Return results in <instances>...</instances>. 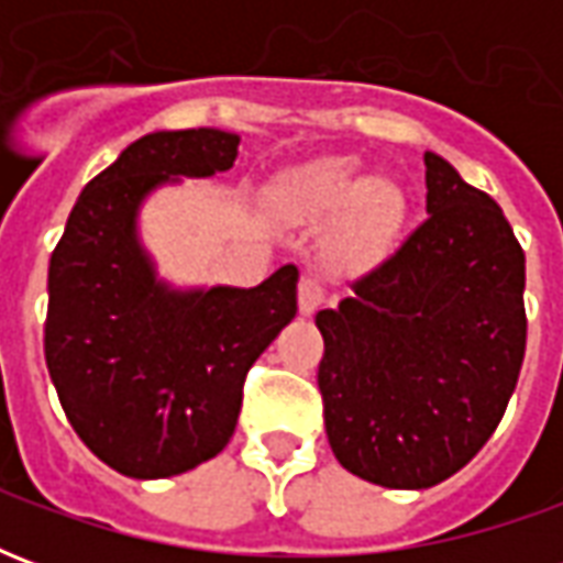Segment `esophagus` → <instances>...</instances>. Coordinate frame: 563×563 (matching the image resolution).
<instances>
[{"label": "esophagus", "mask_w": 563, "mask_h": 563, "mask_svg": "<svg viewBox=\"0 0 563 563\" xmlns=\"http://www.w3.org/2000/svg\"><path fill=\"white\" fill-rule=\"evenodd\" d=\"M325 301V286L317 280V277H301V283H298V307H301V313H313L319 305Z\"/></svg>", "instance_id": "esophagus-1"}]
</instances>
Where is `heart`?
Returning a JSON list of instances; mask_svg holds the SVG:
<instances>
[{
  "mask_svg": "<svg viewBox=\"0 0 563 563\" xmlns=\"http://www.w3.org/2000/svg\"><path fill=\"white\" fill-rule=\"evenodd\" d=\"M271 205L283 220L301 225L331 220L329 246L341 262L377 258L404 217L398 189L365 180L362 165L346 156H319L283 172L271 184Z\"/></svg>",
  "mask_w": 563,
  "mask_h": 563,
  "instance_id": "heart-1",
  "label": "heart"
}]
</instances>
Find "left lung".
I'll return each instance as SVG.
<instances>
[{
    "label": "left lung",
    "instance_id": "8db88e82",
    "mask_svg": "<svg viewBox=\"0 0 563 563\" xmlns=\"http://www.w3.org/2000/svg\"><path fill=\"white\" fill-rule=\"evenodd\" d=\"M428 220L319 310L325 434L343 467L431 488L495 434L525 358V253L504 210L424 153Z\"/></svg>",
    "mask_w": 563,
    "mask_h": 563
}]
</instances>
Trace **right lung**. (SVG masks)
Wrapping results in <instances>:
<instances>
[{
  "instance_id": "add662e5",
  "label": "right lung",
  "mask_w": 563,
  "mask_h": 563,
  "mask_svg": "<svg viewBox=\"0 0 563 563\" xmlns=\"http://www.w3.org/2000/svg\"><path fill=\"white\" fill-rule=\"evenodd\" d=\"M222 129L153 132L96 174L47 268L44 358L59 404L96 459L162 479L232 440L246 371L298 313V268L253 289H172L141 246L139 210L162 184L229 172Z\"/></svg>"
}]
</instances>
